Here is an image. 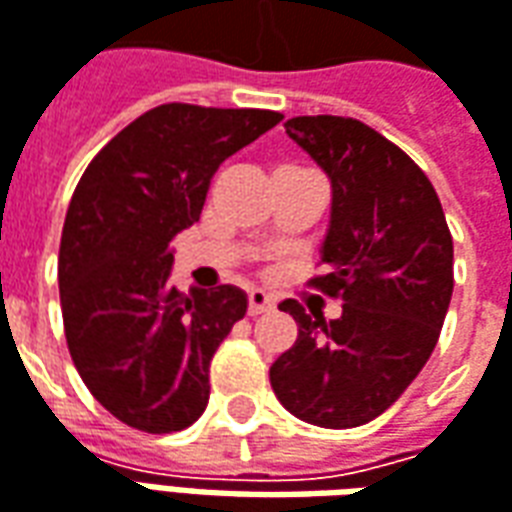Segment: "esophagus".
Listing matches in <instances>:
<instances>
[{
	"label": "esophagus",
	"mask_w": 512,
	"mask_h": 512,
	"mask_svg": "<svg viewBox=\"0 0 512 512\" xmlns=\"http://www.w3.org/2000/svg\"><path fill=\"white\" fill-rule=\"evenodd\" d=\"M271 307H274V299L266 291H260V288L249 291V316H260V313H266Z\"/></svg>",
	"instance_id": "34e87169"
}]
</instances>
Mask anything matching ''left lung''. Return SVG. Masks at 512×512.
Here are the masks:
<instances>
[{
    "label": "left lung",
    "mask_w": 512,
    "mask_h": 512,
    "mask_svg": "<svg viewBox=\"0 0 512 512\" xmlns=\"http://www.w3.org/2000/svg\"><path fill=\"white\" fill-rule=\"evenodd\" d=\"M285 132L332 182L316 291L341 299L324 321L285 299L299 335L268 371L285 410L327 430L385 413L430 360L455 288V249L427 174L368 124L296 116Z\"/></svg>",
    "instance_id": "8db88e82"
}]
</instances>
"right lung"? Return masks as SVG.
<instances>
[{"label": "right lung", "instance_id": "obj_1", "mask_svg": "<svg viewBox=\"0 0 512 512\" xmlns=\"http://www.w3.org/2000/svg\"><path fill=\"white\" fill-rule=\"evenodd\" d=\"M280 121L257 107H152L77 182L57 257L66 343L127 427L163 435L205 413L210 360L246 316V293L171 288L169 244L199 221L221 163Z\"/></svg>", "mask_w": 512, "mask_h": 512}]
</instances>
